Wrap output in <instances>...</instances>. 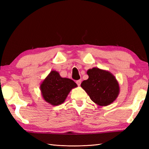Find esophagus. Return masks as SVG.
I'll list each match as a JSON object with an SVG mask.
<instances>
[{"instance_id": "1", "label": "esophagus", "mask_w": 149, "mask_h": 149, "mask_svg": "<svg viewBox=\"0 0 149 149\" xmlns=\"http://www.w3.org/2000/svg\"><path fill=\"white\" fill-rule=\"evenodd\" d=\"M76 83L77 84L78 86H80L81 84V80H78L76 81Z\"/></svg>"}]
</instances>
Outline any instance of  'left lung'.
Segmentation results:
<instances>
[{
	"instance_id": "left-lung-1",
	"label": "left lung",
	"mask_w": 149,
	"mask_h": 149,
	"mask_svg": "<svg viewBox=\"0 0 149 149\" xmlns=\"http://www.w3.org/2000/svg\"><path fill=\"white\" fill-rule=\"evenodd\" d=\"M88 79L83 81L81 86L93 102L100 106L113 103L120 93V87L116 77L105 70L94 67L88 70Z\"/></svg>"
}]
</instances>
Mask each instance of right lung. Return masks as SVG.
<instances>
[{"mask_svg":"<svg viewBox=\"0 0 149 149\" xmlns=\"http://www.w3.org/2000/svg\"><path fill=\"white\" fill-rule=\"evenodd\" d=\"M77 86L74 81L61 77L58 72L52 70L40 84V91L44 100L52 106L65 102L73 88Z\"/></svg>","mask_w":149,"mask_h":149,"instance_id":"add662e5","label":"right lung"}]
</instances>
